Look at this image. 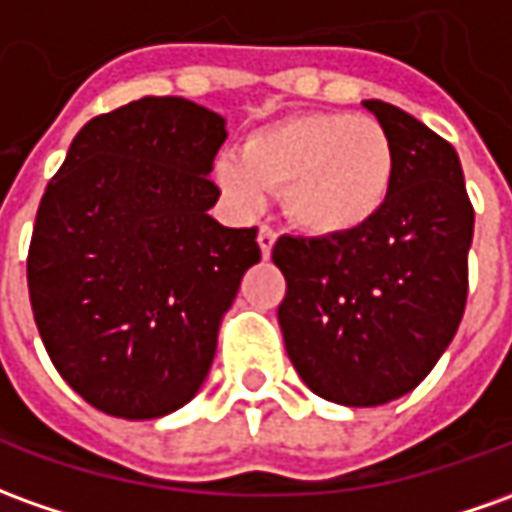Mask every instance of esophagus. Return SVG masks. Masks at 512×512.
I'll return each instance as SVG.
<instances>
[{
	"mask_svg": "<svg viewBox=\"0 0 512 512\" xmlns=\"http://www.w3.org/2000/svg\"><path fill=\"white\" fill-rule=\"evenodd\" d=\"M278 234L273 231V228H267V225H262L259 228V248H262V256L264 259H270V253H273V245H276Z\"/></svg>",
	"mask_w": 512,
	"mask_h": 512,
	"instance_id": "34e87169",
	"label": "esophagus"
}]
</instances>
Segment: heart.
<instances>
[{"label": "heart", "mask_w": 512, "mask_h": 512, "mask_svg": "<svg viewBox=\"0 0 512 512\" xmlns=\"http://www.w3.org/2000/svg\"><path fill=\"white\" fill-rule=\"evenodd\" d=\"M214 181L245 214L281 189V209L303 234L343 239L365 231L387 206L396 147L373 116L303 111L253 130L242 153L217 155Z\"/></svg>", "instance_id": "b5f03b06"}]
</instances>
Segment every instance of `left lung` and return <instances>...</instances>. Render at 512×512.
<instances>
[{
    "label": "left lung",
    "instance_id": "1",
    "mask_svg": "<svg viewBox=\"0 0 512 512\" xmlns=\"http://www.w3.org/2000/svg\"><path fill=\"white\" fill-rule=\"evenodd\" d=\"M362 105L396 147L384 211L359 234L281 236L273 248L287 357L315 396L343 407L396 401L429 376L463 320L474 239L457 150L390 102Z\"/></svg>",
    "mask_w": 512,
    "mask_h": 512
}]
</instances>
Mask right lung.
Returning <instances> with one entry per match:
<instances>
[{
  "label": "right lung",
  "instance_id": "right-lung-1",
  "mask_svg": "<svg viewBox=\"0 0 512 512\" xmlns=\"http://www.w3.org/2000/svg\"><path fill=\"white\" fill-rule=\"evenodd\" d=\"M225 119L183 97L94 116L69 144L35 217L27 287L52 365L105 415L181 410L209 376L256 228L209 209Z\"/></svg>",
  "mask_w": 512,
  "mask_h": 512
}]
</instances>
